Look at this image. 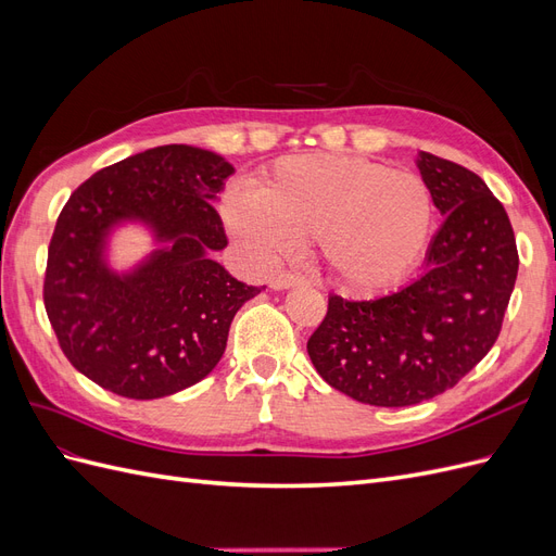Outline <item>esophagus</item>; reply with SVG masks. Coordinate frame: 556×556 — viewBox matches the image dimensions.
I'll return each instance as SVG.
<instances>
[{
  "label": "esophagus",
  "mask_w": 556,
  "mask_h": 556,
  "mask_svg": "<svg viewBox=\"0 0 556 556\" xmlns=\"http://www.w3.org/2000/svg\"><path fill=\"white\" fill-rule=\"evenodd\" d=\"M299 285H308V280L304 276L292 274V271H282V274L274 276V280H271L274 290H290V288H299Z\"/></svg>",
  "instance_id": "esophagus-1"
}]
</instances>
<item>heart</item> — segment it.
<instances>
[{"mask_svg": "<svg viewBox=\"0 0 556 556\" xmlns=\"http://www.w3.org/2000/svg\"><path fill=\"white\" fill-rule=\"evenodd\" d=\"M223 220L260 257L317 239L348 292L376 294L408 278L433 237L435 201L422 176L357 155L306 153L262 172L252 197L229 192Z\"/></svg>", "mask_w": 556, "mask_h": 556, "instance_id": "1", "label": "heart"}]
</instances>
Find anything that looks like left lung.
Masks as SVG:
<instances>
[{"label": "left lung", "instance_id": "1", "mask_svg": "<svg viewBox=\"0 0 556 556\" xmlns=\"http://www.w3.org/2000/svg\"><path fill=\"white\" fill-rule=\"evenodd\" d=\"M417 169L445 217L425 274L374 301L331 294L308 339L317 374L368 406H413L457 384L496 343L517 280L513 225L484 180L425 150Z\"/></svg>", "mask_w": 556, "mask_h": 556}]
</instances>
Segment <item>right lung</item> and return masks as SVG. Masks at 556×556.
I'll list each match as a JSON object with an SVG mask.
<instances>
[{"label":"right lung","instance_id":"obj_1","mask_svg":"<svg viewBox=\"0 0 556 556\" xmlns=\"http://www.w3.org/2000/svg\"><path fill=\"white\" fill-rule=\"evenodd\" d=\"M233 166L204 148L160 146L97 172L66 201L48 245L43 304L74 368L127 399H160L204 380L237 311L264 288L211 255L227 248L213 208ZM139 222L159 248L115 273L110 233Z\"/></svg>","mask_w":556,"mask_h":556}]
</instances>
